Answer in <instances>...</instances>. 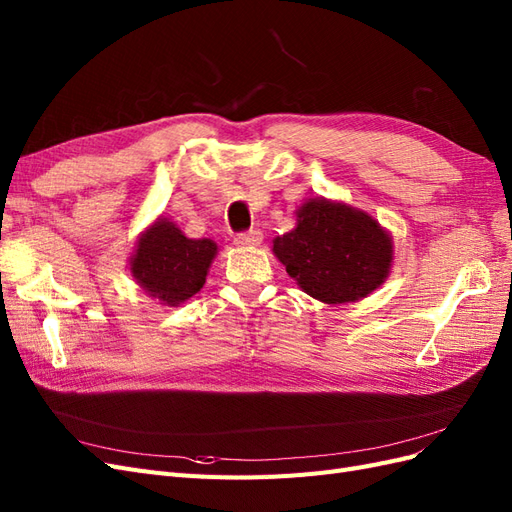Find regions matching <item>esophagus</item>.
<instances>
[{
    "label": "esophagus",
    "mask_w": 512,
    "mask_h": 512,
    "mask_svg": "<svg viewBox=\"0 0 512 512\" xmlns=\"http://www.w3.org/2000/svg\"><path fill=\"white\" fill-rule=\"evenodd\" d=\"M235 243L239 247H256L262 243V232L260 230H247V232H241V235L235 237Z\"/></svg>",
    "instance_id": "esophagus-1"
}]
</instances>
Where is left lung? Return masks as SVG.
<instances>
[{"label":"left lung","mask_w":512,"mask_h":512,"mask_svg":"<svg viewBox=\"0 0 512 512\" xmlns=\"http://www.w3.org/2000/svg\"><path fill=\"white\" fill-rule=\"evenodd\" d=\"M393 237L374 215L329 198H307L297 226L273 239V254L297 286L327 305L356 303L384 284Z\"/></svg>","instance_id":"1"}]
</instances>
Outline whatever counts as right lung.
I'll list each match as a JSON object with an SVG mask.
<instances>
[{
    "label": "right lung",
    "instance_id": "add662e5",
    "mask_svg": "<svg viewBox=\"0 0 512 512\" xmlns=\"http://www.w3.org/2000/svg\"><path fill=\"white\" fill-rule=\"evenodd\" d=\"M218 243L190 239L166 215H158L138 237L128 260L130 275L147 297L177 307L205 286Z\"/></svg>",
    "mask_w": 512,
    "mask_h": 512
}]
</instances>
